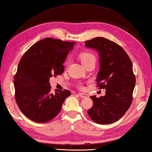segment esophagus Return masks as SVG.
<instances>
[{"instance_id":"esophagus-1","label":"esophagus","mask_w":152,"mask_h":152,"mask_svg":"<svg viewBox=\"0 0 152 152\" xmlns=\"http://www.w3.org/2000/svg\"><path fill=\"white\" fill-rule=\"evenodd\" d=\"M79 96L81 97V98H86V97H88V94H84V93L79 94Z\"/></svg>"}]
</instances>
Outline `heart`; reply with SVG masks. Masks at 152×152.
I'll list each match as a JSON object with an SVG mask.
<instances>
[{
    "instance_id": "1",
    "label": "heart",
    "mask_w": 152,
    "mask_h": 152,
    "mask_svg": "<svg viewBox=\"0 0 152 152\" xmlns=\"http://www.w3.org/2000/svg\"><path fill=\"white\" fill-rule=\"evenodd\" d=\"M80 60H81V62L83 63V64L85 66L86 64L89 63L90 62L94 61L96 62V56H94L92 53H83L80 55Z\"/></svg>"
}]
</instances>
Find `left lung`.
<instances>
[{
  "label": "left lung",
  "mask_w": 152,
  "mask_h": 152,
  "mask_svg": "<svg viewBox=\"0 0 152 152\" xmlns=\"http://www.w3.org/2000/svg\"><path fill=\"white\" fill-rule=\"evenodd\" d=\"M85 46L99 53L100 67L96 80L99 89L106 90L104 96H90L93 106L88 114L99 124L114 123L124 115L132 103L136 83L132 63L119 45L102 37L85 42Z\"/></svg>",
  "instance_id": "1"
}]
</instances>
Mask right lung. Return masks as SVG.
I'll return each mask as SVG.
<instances>
[{"mask_svg": "<svg viewBox=\"0 0 152 152\" xmlns=\"http://www.w3.org/2000/svg\"><path fill=\"white\" fill-rule=\"evenodd\" d=\"M75 42L45 38L36 43L23 56L14 77L16 103L34 122H49L58 115L69 90L50 92L49 79L62 75L63 66Z\"/></svg>", "mask_w": 152, "mask_h": 152, "instance_id": "right-lung-1", "label": "right lung"}]
</instances>
